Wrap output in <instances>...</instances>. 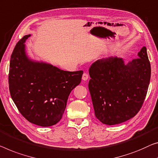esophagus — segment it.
I'll list each match as a JSON object with an SVG mask.
<instances>
[{"instance_id":"esophagus-1","label":"esophagus","mask_w":158,"mask_h":158,"mask_svg":"<svg viewBox=\"0 0 158 158\" xmlns=\"http://www.w3.org/2000/svg\"><path fill=\"white\" fill-rule=\"evenodd\" d=\"M89 79V75L86 74V73H84L83 75H82V80L83 81H86Z\"/></svg>"}]
</instances>
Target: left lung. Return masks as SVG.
Masks as SVG:
<instances>
[{
	"label": "left lung",
	"mask_w": 158,
	"mask_h": 158,
	"mask_svg": "<svg viewBox=\"0 0 158 158\" xmlns=\"http://www.w3.org/2000/svg\"><path fill=\"white\" fill-rule=\"evenodd\" d=\"M138 56L127 64L123 59L110 56L91 66L89 89L95 116L102 123H123L135 116L142 107L151 68L145 47Z\"/></svg>",
	"instance_id": "obj_1"
}]
</instances>
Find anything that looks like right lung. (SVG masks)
Instances as JSON below:
<instances>
[{"instance_id":"1","label":"right lung","mask_w":158,"mask_h":158,"mask_svg":"<svg viewBox=\"0 0 158 158\" xmlns=\"http://www.w3.org/2000/svg\"><path fill=\"white\" fill-rule=\"evenodd\" d=\"M19 41L10 56L8 82L13 101L30 123L48 127L60 121L69 94L80 84L83 71H64L30 59L25 42Z\"/></svg>"}]
</instances>
